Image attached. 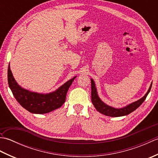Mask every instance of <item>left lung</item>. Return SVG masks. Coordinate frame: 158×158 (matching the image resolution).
<instances>
[{"label": "left lung", "mask_w": 158, "mask_h": 158, "mask_svg": "<svg viewBox=\"0 0 158 158\" xmlns=\"http://www.w3.org/2000/svg\"><path fill=\"white\" fill-rule=\"evenodd\" d=\"M91 85H92V94H91L92 102L93 103L94 106V107L96 108V109L100 113H102L103 115H106V116L121 117V116L128 115V114L133 112L134 110H135L137 108H139V107L142 105V103L145 101L147 95H148V94L150 92L151 88H152V83L151 84L148 91H147V92L145 94V95L144 96L143 98L138 100L137 101L134 102L130 104V105L120 109H116V108H114V107L107 105L106 104L103 102L102 100H100V98H99V96L98 95V93H97L95 83L92 79H91Z\"/></svg>", "instance_id": "1"}]
</instances>
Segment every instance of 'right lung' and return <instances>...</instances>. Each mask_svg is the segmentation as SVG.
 <instances>
[{"label":"right lung","mask_w":158,"mask_h":158,"mask_svg":"<svg viewBox=\"0 0 158 158\" xmlns=\"http://www.w3.org/2000/svg\"><path fill=\"white\" fill-rule=\"evenodd\" d=\"M8 83L10 89L19 105L29 112L43 114L60 108L64 103L66 93L76 77L66 81L56 91L49 94L32 92L19 86L14 79L10 65L8 66Z\"/></svg>","instance_id":"1"}]
</instances>
